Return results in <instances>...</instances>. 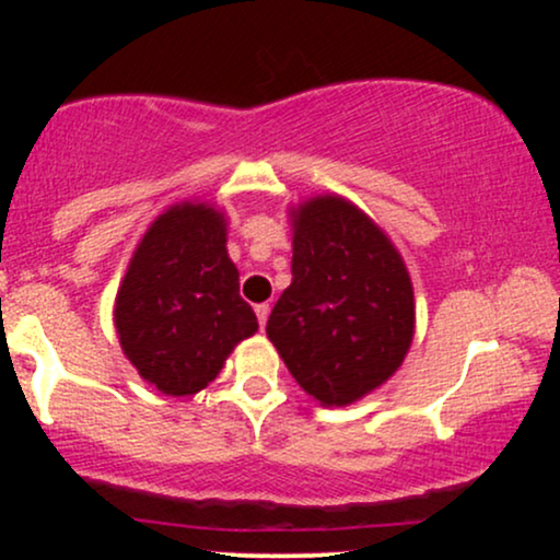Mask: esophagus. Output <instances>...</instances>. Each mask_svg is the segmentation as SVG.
<instances>
[{
  "label": "esophagus",
  "instance_id": "34e87169",
  "mask_svg": "<svg viewBox=\"0 0 560 560\" xmlns=\"http://www.w3.org/2000/svg\"><path fill=\"white\" fill-rule=\"evenodd\" d=\"M268 313H271V307H268V302H260V305H255V316H258V324H260V329H262V326H266V320H268Z\"/></svg>",
  "mask_w": 560,
  "mask_h": 560
}]
</instances>
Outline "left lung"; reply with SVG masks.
<instances>
[{"label": "left lung", "instance_id": "1", "mask_svg": "<svg viewBox=\"0 0 560 560\" xmlns=\"http://www.w3.org/2000/svg\"><path fill=\"white\" fill-rule=\"evenodd\" d=\"M413 287L384 231L342 197L294 215L292 284L268 316V339L320 405L369 395L400 369L413 339Z\"/></svg>", "mask_w": 560, "mask_h": 560}]
</instances>
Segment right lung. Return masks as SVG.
<instances>
[{
	"label": "right lung",
	"mask_w": 560,
	"mask_h": 560,
	"mask_svg": "<svg viewBox=\"0 0 560 560\" xmlns=\"http://www.w3.org/2000/svg\"><path fill=\"white\" fill-rule=\"evenodd\" d=\"M115 329L141 378L173 397L208 387L258 331L218 210L184 202L152 223L118 289Z\"/></svg>",
	"instance_id": "right-lung-1"
}]
</instances>
